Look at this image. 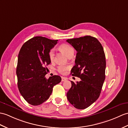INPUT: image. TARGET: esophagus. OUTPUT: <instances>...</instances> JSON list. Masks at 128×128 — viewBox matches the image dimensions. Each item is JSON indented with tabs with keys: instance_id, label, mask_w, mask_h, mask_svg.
Wrapping results in <instances>:
<instances>
[{
	"instance_id": "1",
	"label": "esophagus",
	"mask_w": 128,
	"mask_h": 128,
	"mask_svg": "<svg viewBox=\"0 0 128 128\" xmlns=\"http://www.w3.org/2000/svg\"><path fill=\"white\" fill-rule=\"evenodd\" d=\"M66 80H67V78H64V77H62V82H64L65 81H66Z\"/></svg>"
}]
</instances>
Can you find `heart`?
<instances>
[{
  "instance_id": "1",
  "label": "heart",
  "mask_w": 128,
  "mask_h": 128,
  "mask_svg": "<svg viewBox=\"0 0 128 128\" xmlns=\"http://www.w3.org/2000/svg\"><path fill=\"white\" fill-rule=\"evenodd\" d=\"M59 50H60L62 52H63L64 54L66 55L68 57L71 54H74V50L73 47L70 46V44H60L58 46ZM54 54L53 52V50H50L48 52V58L50 62H53L54 60ZM70 69V66L68 65H59L57 68V71L59 73L62 74H64L66 71Z\"/></svg>"
}]
</instances>
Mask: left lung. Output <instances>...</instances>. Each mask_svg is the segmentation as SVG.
<instances>
[{
	"label": "left lung",
	"mask_w": 128,
	"mask_h": 128,
	"mask_svg": "<svg viewBox=\"0 0 128 128\" xmlns=\"http://www.w3.org/2000/svg\"><path fill=\"white\" fill-rule=\"evenodd\" d=\"M76 51L75 65L71 70L81 81L71 82L66 96L71 104L84 109L99 97L105 79L106 58L103 47L97 38L91 36L68 39Z\"/></svg>",
	"instance_id": "obj_1"
}]
</instances>
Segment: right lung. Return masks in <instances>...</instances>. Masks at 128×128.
<instances>
[{"label": "right lung", "mask_w": 128, "mask_h": 128, "mask_svg": "<svg viewBox=\"0 0 128 128\" xmlns=\"http://www.w3.org/2000/svg\"><path fill=\"white\" fill-rule=\"evenodd\" d=\"M42 36H35L23 44L20 48L16 69L17 85L20 94L29 104L39 105L48 99L53 86L61 81V78L54 75L46 79L50 63L48 52L57 44Z\"/></svg>", "instance_id": "add662e5"}]
</instances>
